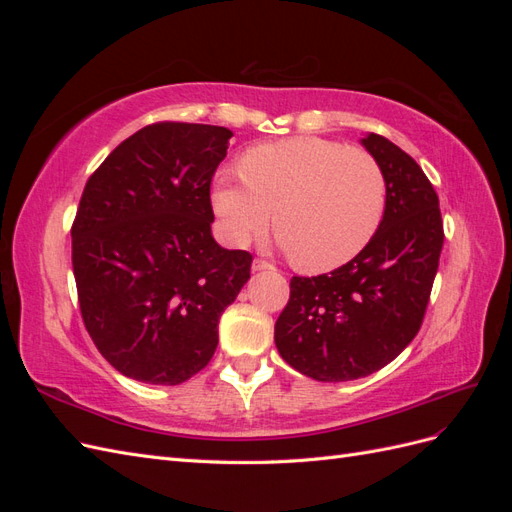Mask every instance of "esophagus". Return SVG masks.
<instances>
[{"label":"esophagus","mask_w":512,"mask_h":512,"mask_svg":"<svg viewBox=\"0 0 512 512\" xmlns=\"http://www.w3.org/2000/svg\"><path fill=\"white\" fill-rule=\"evenodd\" d=\"M252 271L254 273H258V271H275V267L271 265V262H267V260H254L252 262Z\"/></svg>","instance_id":"esophagus-1"}]
</instances>
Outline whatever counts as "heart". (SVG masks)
Listing matches in <instances>:
<instances>
[{"instance_id": "b5f03b06", "label": "heart", "mask_w": 512, "mask_h": 512, "mask_svg": "<svg viewBox=\"0 0 512 512\" xmlns=\"http://www.w3.org/2000/svg\"><path fill=\"white\" fill-rule=\"evenodd\" d=\"M386 181L371 153L316 136L252 147L241 175L211 185L220 235L245 245L273 220L294 267L327 273L359 256L380 228Z\"/></svg>"}]
</instances>
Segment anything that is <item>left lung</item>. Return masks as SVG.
I'll use <instances>...</instances> for the list:
<instances>
[{
  "label": "left lung",
  "mask_w": 512,
  "mask_h": 512,
  "mask_svg": "<svg viewBox=\"0 0 512 512\" xmlns=\"http://www.w3.org/2000/svg\"><path fill=\"white\" fill-rule=\"evenodd\" d=\"M361 145L386 181L380 228L344 267L292 277L275 322L282 359L318 382L365 378L412 342L444 243L438 194L421 166L380 134L367 132Z\"/></svg>",
  "instance_id": "left-lung-1"
}]
</instances>
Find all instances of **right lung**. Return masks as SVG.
I'll list each match as a JSON object with an SVG mask.
<instances>
[{
	"instance_id": "obj_1",
	"label": "right lung",
	"mask_w": 512,
	"mask_h": 512,
	"mask_svg": "<svg viewBox=\"0 0 512 512\" xmlns=\"http://www.w3.org/2000/svg\"><path fill=\"white\" fill-rule=\"evenodd\" d=\"M232 132L153 123L89 177L72 224L87 333L123 376L175 386L218 348V322L250 280L252 256L211 235L209 188Z\"/></svg>"
}]
</instances>
